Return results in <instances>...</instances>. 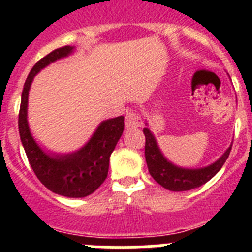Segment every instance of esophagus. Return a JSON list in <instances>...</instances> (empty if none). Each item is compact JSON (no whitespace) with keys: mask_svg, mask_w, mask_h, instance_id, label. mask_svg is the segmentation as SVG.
Segmentation results:
<instances>
[{"mask_svg":"<svg viewBox=\"0 0 252 252\" xmlns=\"http://www.w3.org/2000/svg\"><path fill=\"white\" fill-rule=\"evenodd\" d=\"M142 124L141 117L135 112H127L125 117V126L126 128H136L140 127Z\"/></svg>","mask_w":252,"mask_h":252,"instance_id":"1","label":"esophagus"}]
</instances>
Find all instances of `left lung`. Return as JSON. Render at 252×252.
I'll return each mask as SVG.
<instances>
[{"mask_svg":"<svg viewBox=\"0 0 252 252\" xmlns=\"http://www.w3.org/2000/svg\"><path fill=\"white\" fill-rule=\"evenodd\" d=\"M148 126V122L145 121ZM145 135V159L148 164L149 173L154 180L162 188L171 192H184L203 186L209 179H212L218 171L221 170L227 158L230 155L232 145L218 158L215 162L203 168H183L175 165L174 162L166 159L160 150L157 137L149 127H144Z\"/></svg>","mask_w":252,"mask_h":252,"instance_id":"1","label":"left lung"}]
</instances>
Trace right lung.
<instances>
[{"instance_id": "obj_1", "label": "right lung", "mask_w": 252, "mask_h": 252, "mask_svg": "<svg viewBox=\"0 0 252 252\" xmlns=\"http://www.w3.org/2000/svg\"><path fill=\"white\" fill-rule=\"evenodd\" d=\"M75 46H64L40 59L29 73L21 94L19 132L31 168L39 180L55 194L68 198H83L98 189L108 174L110 157L122 132L124 116L99 122L90 140L70 153H55L43 148L31 133L28 121L29 92L35 75L57 60L68 58Z\"/></svg>"}]
</instances>
